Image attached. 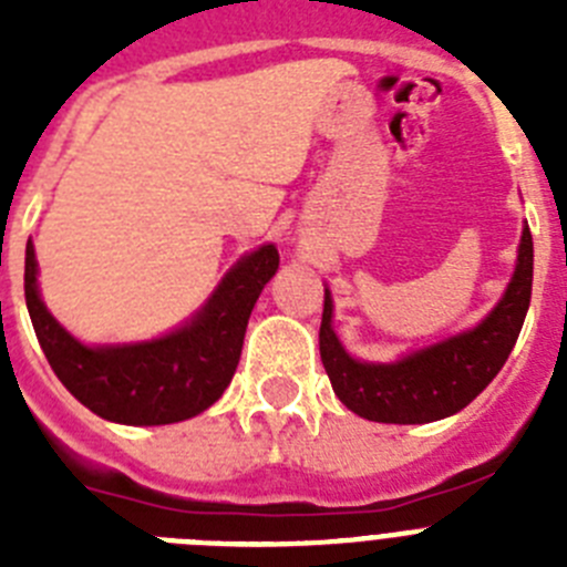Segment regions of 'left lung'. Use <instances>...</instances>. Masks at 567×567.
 I'll list each match as a JSON object with an SVG mask.
<instances>
[{"instance_id": "1", "label": "left lung", "mask_w": 567, "mask_h": 567, "mask_svg": "<svg viewBox=\"0 0 567 567\" xmlns=\"http://www.w3.org/2000/svg\"><path fill=\"white\" fill-rule=\"evenodd\" d=\"M534 280V240L523 229L517 272L494 312L471 332L414 352L398 363H360L332 332V298H323L320 360L346 409L374 423H432L460 412L483 392L517 343Z\"/></svg>"}]
</instances>
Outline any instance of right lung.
Listing matches in <instances>:
<instances>
[{"label": "right lung", "instance_id": "1", "mask_svg": "<svg viewBox=\"0 0 567 567\" xmlns=\"http://www.w3.org/2000/svg\"><path fill=\"white\" fill-rule=\"evenodd\" d=\"M272 244L240 258L187 327L162 340L90 349L70 338L44 309L37 252L24 249V300L50 369L93 414L124 425H167L195 417L221 398L260 289L278 269Z\"/></svg>", "mask_w": 567, "mask_h": 567}]
</instances>
